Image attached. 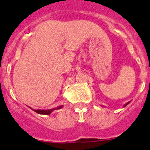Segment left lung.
Wrapping results in <instances>:
<instances>
[{
    "label": "left lung",
    "mask_w": 150,
    "mask_h": 150,
    "mask_svg": "<svg viewBox=\"0 0 150 150\" xmlns=\"http://www.w3.org/2000/svg\"><path fill=\"white\" fill-rule=\"evenodd\" d=\"M130 103V102H128V103H125V105H124V107H125V106H126L127 105V104H129Z\"/></svg>",
    "instance_id": "obj_1"
}]
</instances>
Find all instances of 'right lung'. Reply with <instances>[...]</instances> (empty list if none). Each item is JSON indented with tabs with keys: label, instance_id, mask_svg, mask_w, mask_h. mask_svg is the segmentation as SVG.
<instances>
[{
	"label": "right lung",
	"instance_id": "obj_1",
	"mask_svg": "<svg viewBox=\"0 0 150 150\" xmlns=\"http://www.w3.org/2000/svg\"><path fill=\"white\" fill-rule=\"evenodd\" d=\"M62 107H63V105H62V106H59L58 107L53 108V109H32V108H31V109H32L33 111H35V112H36L37 113H38V114L50 115V113L53 111V110H56V109H59Z\"/></svg>",
	"mask_w": 150,
	"mask_h": 150
}]
</instances>
